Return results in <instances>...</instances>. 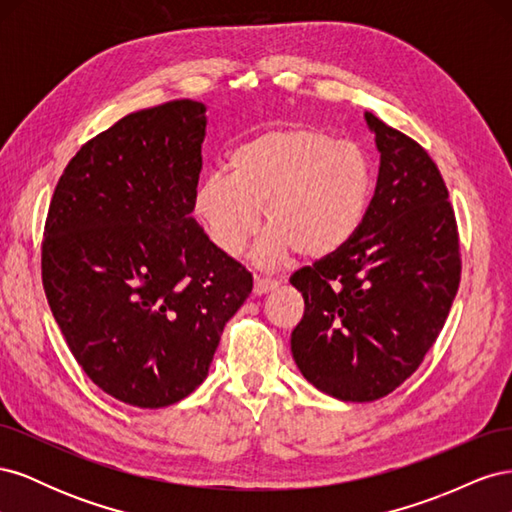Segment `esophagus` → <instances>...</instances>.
I'll use <instances>...</instances> for the list:
<instances>
[{
	"instance_id": "obj_1",
	"label": "esophagus",
	"mask_w": 512,
	"mask_h": 512,
	"mask_svg": "<svg viewBox=\"0 0 512 512\" xmlns=\"http://www.w3.org/2000/svg\"><path fill=\"white\" fill-rule=\"evenodd\" d=\"M277 288V282H273V280H267V277H256L254 280V294H267V292H271V290H275Z\"/></svg>"
}]
</instances>
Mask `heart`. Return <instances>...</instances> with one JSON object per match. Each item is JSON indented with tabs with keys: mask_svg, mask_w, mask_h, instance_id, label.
I'll use <instances>...</instances> for the list:
<instances>
[{
	"mask_svg": "<svg viewBox=\"0 0 512 512\" xmlns=\"http://www.w3.org/2000/svg\"><path fill=\"white\" fill-rule=\"evenodd\" d=\"M230 175L211 173L194 192V215L209 241L237 256L260 228L254 250L262 267H277L294 252L329 256L356 235L371 198V170L359 147L337 143L307 126L273 128L235 147Z\"/></svg>",
	"mask_w": 512,
	"mask_h": 512,
	"instance_id": "heart-1",
	"label": "heart"
}]
</instances>
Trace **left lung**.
I'll list each match as a JSON object with an SVG mask.
<instances>
[{
    "label": "left lung",
    "instance_id": "1",
    "mask_svg": "<svg viewBox=\"0 0 512 512\" xmlns=\"http://www.w3.org/2000/svg\"><path fill=\"white\" fill-rule=\"evenodd\" d=\"M376 136V192L356 235L290 277L305 314L294 363L318 391L376 401L404 384L436 342L461 280L448 190L429 153L365 113Z\"/></svg>",
    "mask_w": 512,
    "mask_h": 512
}]
</instances>
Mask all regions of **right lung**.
I'll list each match as a JSON object with an SVG mask.
<instances>
[{"mask_svg": "<svg viewBox=\"0 0 512 512\" xmlns=\"http://www.w3.org/2000/svg\"><path fill=\"white\" fill-rule=\"evenodd\" d=\"M205 113L173 100L119 119L68 162L46 215L51 312L91 382L136 408L188 397L252 292L192 218Z\"/></svg>", "mask_w": 512, "mask_h": 512, "instance_id": "obj_1", "label": "right lung"}]
</instances>
